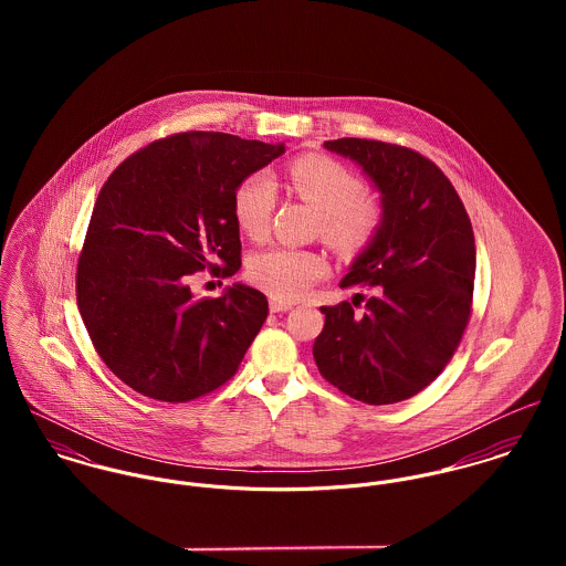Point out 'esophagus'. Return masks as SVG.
Returning <instances> with one entry per match:
<instances>
[{
  "mask_svg": "<svg viewBox=\"0 0 566 566\" xmlns=\"http://www.w3.org/2000/svg\"><path fill=\"white\" fill-rule=\"evenodd\" d=\"M292 307H294V303H290V301H283V298H276V296L270 298V312H274V314L290 312Z\"/></svg>",
  "mask_w": 566,
  "mask_h": 566,
  "instance_id": "34e87169",
  "label": "esophagus"
}]
</instances>
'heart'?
Returning a JSON list of instances; mask_svg holds the SVG:
<instances>
[{
    "mask_svg": "<svg viewBox=\"0 0 566 566\" xmlns=\"http://www.w3.org/2000/svg\"><path fill=\"white\" fill-rule=\"evenodd\" d=\"M290 187L321 213V238L335 252L355 256L379 233L384 207L377 196L364 191L361 180L342 163L321 155L298 157L285 167ZM276 207L274 180L265 174H250L235 189L233 211L238 227L252 240H263ZM321 252L274 245L250 259L252 283L276 298H298L326 274Z\"/></svg>",
    "mask_w": 566,
    "mask_h": 566,
    "instance_id": "heart-1",
    "label": "heart"
}]
</instances>
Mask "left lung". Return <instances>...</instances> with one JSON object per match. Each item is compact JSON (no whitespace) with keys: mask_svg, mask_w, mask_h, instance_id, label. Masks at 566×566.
I'll use <instances>...</instances> for the list:
<instances>
[{"mask_svg":"<svg viewBox=\"0 0 566 566\" xmlns=\"http://www.w3.org/2000/svg\"><path fill=\"white\" fill-rule=\"evenodd\" d=\"M324 148L375 182L384 220L339 283L368 285L375 296L364 314L346 301L321 307L314 359L350 399L399 403L444 370L464 335L475 283L473 227L451 180L416 150L353 137Z\"/></svg>","mask_w":566,"mask_h":566,"instance_id":"obj_1","label":"left lung"}]
</instances>
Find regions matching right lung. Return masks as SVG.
Segmentation results:
<instances>
[{
	"mask_svg": "<svg viewBox=\"0 0 566 566\" xmlns=\"http://www.w3.org/2000/svg\"><path fill=\"white\" fill-rule=\"evenodd\" d=\"M285 146L227 133H178L122 163L99 189L78 259L88 337L135 392L187 403L224 386L268 318L242 283L196 301L189 276L242 268L235 189Z\"/></svg>",
	"mask_w": 566,
	"mask_h": 566,
	"instance_id": "1",
	"label": "right lung"
}]
</instances>
